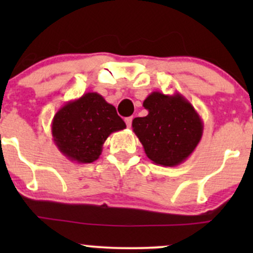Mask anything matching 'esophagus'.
I'll return each instance as SVG.
<instances>
[{
  "label": "esophagus",
  "instance_id": "esophagus-1",
  "mask_svg": "<svg viewBox=\"0 0 253 253\" xmlns=\"http://www.w3.org/2000/svg\"><path fill=\"white\" fill-rule=\"evenodd\" d=\"M132 120H133V118H132V117H129V118H126V119H125V123H126L127 127H130V126H132Z\"/></svg>",
  "mask_w": 253,
  "mask_h": 253
}]
</instances>
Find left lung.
<instances>
[{"label":"left lung","instance_id":"1","mask_svg":"<svg viewBox=\"0 0 253 253\" xmlns=\"http://www.w3.org/2000/svg\"><path fill=\"white\" fill-rule=\"evenodd\" d=\"M143 106L149 114L133 119L132 128L149 159L161 167H176L187 161L203 133L202 119L193 104L179 92L153 91Z\"/></svg>","mask_w":253,"mask_h":253}]
</instances>
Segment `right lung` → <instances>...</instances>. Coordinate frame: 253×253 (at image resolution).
Listing matches in <instances>:
<instances>
[{
    "label": "right lung",
    "mask_w": 253,
    "mask_h": 253,
    "mask_svg": "<svg viewBox=\"0 0 253 253\" xmlns=\"http://www.w3.org/2000/svg\"><path fill=\"white\" fill-rule=\"evenodd\" d=\"M126 128L113 104L97 92H86L66 102L51 124L53 141L69 161L89 164L98 159L113 132Z\"/></svg>",
    "instance_id": "obj_1"
}]
</instances>
